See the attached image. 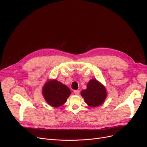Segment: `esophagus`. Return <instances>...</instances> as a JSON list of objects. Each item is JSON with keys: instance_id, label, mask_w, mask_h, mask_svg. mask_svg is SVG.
I'll return each instance as SVG.
<instances>
[{"instance_id": "obj_1", "label": "esophagus", "mask_w": 147, "mask_h": 147, "mask_svg": "<svg viewBox=\"0 0 147 147\" xmlns=\"http://www.w3.org/2000/svg\"><path fill=\"white\" fill-rule=\"evenodd\" d=\"M74 94L75 95H79V93H80V91L79 90H74Z\"/></svg>"}]
</instances>
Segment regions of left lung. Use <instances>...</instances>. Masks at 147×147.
<instances>
[{"label":"left lung","mask_w":147,"mask_h":147,"mask_svg":"<svg viewBox=\"0 0 147 147\" xmlns=\"http://www.w3.org/2000/svg\"><path fill=\"white\" fill-rule=\"evenodd\" d=\"M84 101L90 107L101 105L105 101L107 92L105 87L95 79H92L87 84V89L81 92Z\"/></svg>","instance_id":"1"}]
</instances>
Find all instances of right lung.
<instances>
[{
	"instance_id": "obj_1",
	"label": "right lung",
	"mask_w": 147,
	"mask_h": 147,
	"mask_svg": "<svg viewBox=\"0 0 147 147\" xmlns=\"http://www.w3.org/2000/svg\"><path fill=\"white\" fill-rule=\"evenodd\" d=\"M70 94L69 89L56 80L47 82L43 88V95L46 102L54 107L63 105Z\"/></svg>"
}]
</instances>
